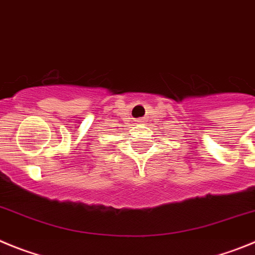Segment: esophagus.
Listing matches in <instances>:
<instances>
[{"mask_svg": "<svg viewBox=\"0 0 255 255\" xmlns=\"http://www.w3.org/2000/svg\"><path fill=\"white\" fill-rule=\"evenodd\" d=\"M137 122H138V123H142V121H137Z\"/></svg>", "mask_w": 255, "mask_h": 255, "instance_id": "esophagus-1", "label": "esophagus"}]
</instances>
